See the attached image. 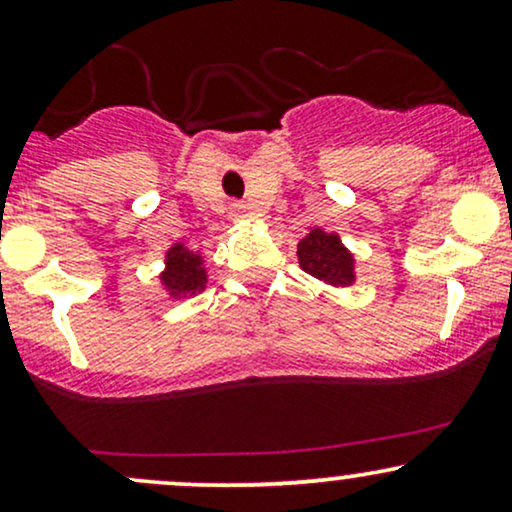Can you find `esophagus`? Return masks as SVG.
Returning a JSON list of instances; mask_svg holds the SVG:
<instances>
[{
  "instance_id": "1",
  "label": "esophagus",
  "mask_w": 512,
  "mask_h": 512,
  "mask_svg": "<svg viewBox=\"0 0 512 512\" xmlns=\"http://www.w3.org/2000/svg\"><path fill=\"white\" fill-rule=\"evenodd\" d=\"M233 216H243L245 214V207H243V204H233Z\"/></svg>"
}]
</instances>
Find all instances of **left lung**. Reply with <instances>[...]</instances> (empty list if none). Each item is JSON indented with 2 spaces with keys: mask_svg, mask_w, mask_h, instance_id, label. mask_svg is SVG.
<instances>
[{
  "mask_svg": "<svg viewBox=\"0 0 512 512\" xmlns=\"http://www.w3.org/2000/svg\"><path fill=\"white\" fill-rule=\"evenodd\" d=\"M298 262L303 272L330 286L354 284V255L344 248L339 236L322 228H313L298 243Z\"/></svg>",
  "mask_w": 512,
  "mask_h": 512,
  "instance_id": "obj_1",
  "label": "left lung"
}]
</instances>
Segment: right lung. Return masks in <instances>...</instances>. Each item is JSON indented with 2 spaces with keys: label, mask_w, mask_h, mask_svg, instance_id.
<instances>
[{
  "label": "right lung",
  "mask_w": 512,
  "mask_h": 512,
  "mask_svg": "<svg viewBox=\"0 0 512 512\" xmlns=\"http://www.w3.org/2000/svg\"><path fill=\"white\" fill-rule=\"evenodd\" d=\"M163 286L173 298L195 296L207 286V269L202 267V257L175 243L166 252V272L161 274Z\"/></svg>",
  "instance_id": "obj_1"
}]
</instances>
